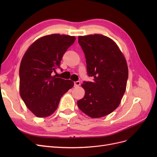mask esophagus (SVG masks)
<instances>
[{"label":"esophagus","instance_id":"34e87169","mask_svg":"<svg viewBox=\"0 0 157 157\" xmlns=\"http://www.w3.org/2000/svg\"><path fill=\"white\" fill-rule=\"evenodd\" d=\"M74 85H75V87H77V86H78L80 85V82L79 81V80H78V81H75L74 82Z\"/></svg>","mask_w":157,"mask_h":157}]
</instances>
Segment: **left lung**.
Here are the masks:
<instances>
[{
  "label": "left lung",
  "instance_id": "left-lung-1",
  "mask_svg": "<svg viewBox=\"0 0 157 157\" xmlns=\"http://www.w3.org/2000/svg\"><path fill=\"white\" fill-rule=\"evenodd\" d=\"M86 58L87 74L94 81H84L82 99L78 108L92 118H100L118 107L124 95L128 78L125 58L110 38L102 35L78 36Z\"/></svg>",
  "mask_w": 157,
  "mask_h": 157
}]
</instances>
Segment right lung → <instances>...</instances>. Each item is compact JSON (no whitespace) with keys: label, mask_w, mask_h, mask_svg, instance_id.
I'll return each mask as SVG.
<instances>
[{"label":"right lung","mask_w":157,"mask_h":157,"mask_svg":"<svg viewBox=\"0 0 157 157\" xmlns=\"http://www.w3.org/2000/svg\"><path fill=\"white\" fill-rule=\"evenodd\" d=\"M75 39L59 34L42 36L33 42L23 57L19 73L20 96L38 117L54 113L61 98L74 86L72 80L57 78L52 73L60 69L63 54Z\"/></svg>","instance_id":"1"}]
</instances>
